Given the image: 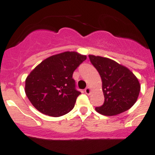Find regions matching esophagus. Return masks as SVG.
I'll use <instances>...</instances> for the list:
<instances>
[{"label":"esophagus","mask_w":155,"mask_h":155,"mask_svg":"<svg viewBox=\"0 0 155 155\" xmlns=\"http://www.w3.org/2000/svg\"><path fill=\"white\" fill-rule=\"evenodd\" d=\"M85 93L87 95H90L91 93V89H90V87H87L85 89Z\"/></svg>","instance_id":"obj_1"}]
</instances>
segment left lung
<instances>
[{
	"label": "left lung",
	"mask_w": 155,
	"mask_h": 155,
	"mask_svg": "<svg viewBox=\"0 0 155 155\" xmlns=\"http://www.w3.org/2000/svg\"><path fill=\"white\" fill-rule=\"evenodd\" d=\"M102 82L105 102L96 111L105 116H114L129 110L137 101L140 84L127 67L111 59L89 55Z\"/></svg>",
	"instance_id": "left-lung-1"
}]
</instances>
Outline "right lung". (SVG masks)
<instances>
[{
	"mask_svg": "<svg viewBox=\"0 0 155 155\" xmlns=\"http://www.w3.org/2000/svg\"><path fill=\"white\" fill-rule=\"evenodd\" d=\"M87 56L74 51L53 55L44 59L25 79V92L37 110L51 117H60L73 109L81 94L72 78L74 70Z\"/></svg>",
	"mask_w": 155,
	"mask_h": 155,
	"instance_id": "obj_1",
	"label": "right lung"
}]
</instances>
